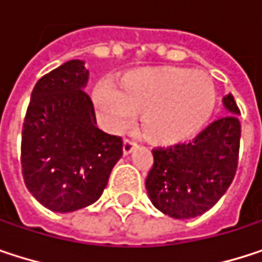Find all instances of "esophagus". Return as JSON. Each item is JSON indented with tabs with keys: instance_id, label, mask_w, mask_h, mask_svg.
<instances>
[{
	"instance_id": "esophagus-1",
	"label": "esophagus",
	"mask_w": 262,
	"mask_h": 262,
	"mask_svg": "<svg viewBox=\"0 0 262 262\" xmlns=\"http://www.w3.org/2000/svg\"><path fill=\"white\" fill-rule=\"evenodd\" d=\"M135 147H136V142H135V141H132V139H124V142H123V151H124V155L132 153Z\"/></svg>"
}]
</instances>
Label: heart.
I'll return each instance as SVG.
<instances>
[{
    "label": "heart",
    "mask_w": 262,
    "mask_h": 262,
    "mask_svg": "<svg viewBox=\"0 0 262 262\" xmlns=\"http://www.w3.org/2000/svg\"><path fill=\"white\" fill-rule=\"evenodd\" d=\"M217 92L203 71L179 67L141 68L111 83H98L92 101L106 129L123 132L133 115H141L142 135L156 144H176L191 138L211 118Z\"/></svg>",
    "instance_id": "1"
}]
</instances>
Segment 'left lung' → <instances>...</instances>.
<instances>
[{
    "mask_svg": "<svg viewBox=\"0 0 262 262\" xmlns=\"http://www.w3.org/2000/svg\"><path fill=\"white\" fill-rule=\"evenodd\" d=\"M228 115L212 121L192 141L153 148L145 188L151 203L173 219H192L211 209L235 178L239 153V109L223 98Z\"/></svg>",
    "mask_w": 262,
    "mask_h": 262,
    "instance_id": "obj_1",
    "label": "left lung"
}]
</instances>
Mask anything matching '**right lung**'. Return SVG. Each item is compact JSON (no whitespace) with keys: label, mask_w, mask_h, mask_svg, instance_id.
<instances>
[{"label":"right lung","mask_w":262,"mask_h":262,"mask_svg":"<svg viewBox=\"0 0 262 262\" xmlns=\"http://www.w3.org/2000/svg\"><path fill=\"white\" fill-rule=\"evenodd\" d=\"M83 60L37 80L23 124L21 167L28 191L54 212H73L103 194L123 155L121 136L97 127Z\"/></svg>","instance_id":"1"}]
</instances>
